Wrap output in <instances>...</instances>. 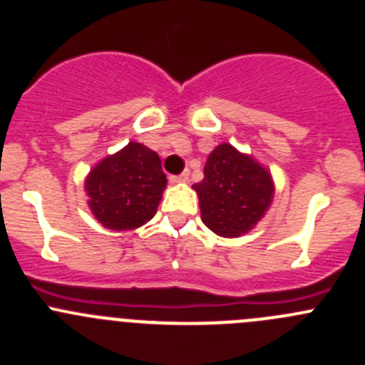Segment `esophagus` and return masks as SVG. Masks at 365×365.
<instances>
[{"mask_svg": "<svg viewBox=\"0 0 365 365\" xmlns=\"http://www.w3.org/2000/svg\"><path fill=\"white\" fill-rule=\"evenodd\" d=\"M188 179H190V170H185V172L179 173V175L170 177V180H172V182H186Z\"/></svg>", "mask_w": 365, "mask_h": 365, "instance_id": "obj_1", "label": "esophagus"}]
</instances>
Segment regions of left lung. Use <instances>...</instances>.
Listing matches in <instances>:
<instances>
[{
  "instance_id": "8db88e82",
  "label": "left lung",
  "mask_w": 365,
  "mask_h": 365,
  "mask_svg": "<svg viewBox=\"0 0 365 365\" xmlns=\"http://www.w3.org/2000/svg\"><path fill=\"white\" fill-rule=\"evenodd\" d=\"M200 217L220 237H240L256 225L272 200L270 173L249 155L222 143L204 166V179L197 182Z\"/></svg>"
}]
</instances>
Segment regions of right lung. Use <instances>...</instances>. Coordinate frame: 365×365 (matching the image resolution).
I'll return each instance as SVG.
<instances>
[{
    "mask_svg": "<svg viewBox=\"0 0 365 365\" xmlns=\"http://www.w3.org/2000/svg\"><path fill=\"white\" fill-rule=\"evenodd\" d=\"M165 186L159 155L134 141L100 161L86 179L93 215L113 231L136 229L150 220Z\"/></svg>",
    "mask_w": 365,
    "mask_h": 365,
    "instance_id": "add662e5",
    "label": "right lung"
}]
</instances>
